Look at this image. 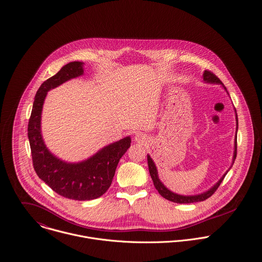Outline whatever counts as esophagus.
I'll return each instance as SVG.
<instances>
[{
	"label": "esophagus",
	"mask_w": 262,
	"mask_h": 262,
	"mask_svg": "<svg viewBox=\"0 0 262 262\" xmlns=\"http://www.w3.org/2000/svg\"><path fill=\"white\" fill-rule=\"evenodd\" d=\"M145 140H146V138H145L143 135H141V134H139V135L136 136V141H138V142H140V143L146 142Z\"/></svg>",
	"instance_id": "34e87169"
}]
</instances>
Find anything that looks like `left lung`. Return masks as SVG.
Listing matches in <instances>:
<instances>
[{
	"label": "left lung",
	"mask_w": 262,
	"mask_h": 262,
	"mask_svg": "<svg viewBox=\"0 0 262 262\" xmlns=\"http://www.w3.org/2000/svg\"><path fill=\"white\" fill-rule=\"evenodd\" d=\"M203 78H204V81L206 82H209V83H218V84H221L223 86V89L226 91V87L223 85V83L221 82V80L215 75L213 74L211 71H205L204 72V75H203ZM227 92V91H226ZM228 94V93H227ZM236 113V112H235ZM235 117H236V130H237V116L235 114ZM236 157V135H235V139H234V152H233V157H232V163H231V166L234 162V159ZM147 160H148V167H149V172H150V176L152 178V181H153V184L156 188V190L158 191V193L164 198L165 200L167 201H170L172 203H177V204H191V203H198V202H203V201H206L207 199H209L210 196H212L214 194V192L217 190V188L220 186L221 182L223 181L224 177L226 176V173L228 172V170L224 173V175L221 177V179L212 187L210 188L208 191L206 192H203L201 194H195V195H180V194H177V193H173L171 192L170 190H168L163 184L162 182L159 180L158 178V172H157V168L155 166V163L154 161L152 160V158L150 157V155H147ZM230 168V167H229Z\"/></svg>",
	"instance_id": "1"
}]
</instances>
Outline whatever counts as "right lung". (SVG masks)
I'll list each match as a JSON object with an SVG mask.
<instances>
[{"label": "right lung", "instance_id": "1", "mask_svg": "<svg viewBox=\"0 0 262 262\" xmlns=\"http://www.w3.org/2000/svg\"><path fill=\"white\" fill-rule=\"evenodd\" d=\"M83 75V62L72 61L42 83L36 94L28 125L33 165L38 177L57 194L75 201L102 196L111 186L120 158L130 146V137L110 144L81 162L70 163L47 149L41 135V113L47 93L63 82Z\"/></svg>", "mask_w": 262, "mask_h": 262}]
</instances>
